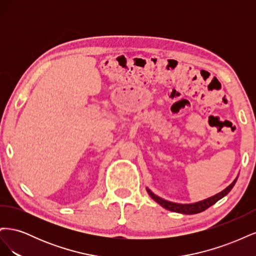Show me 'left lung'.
Segmentation results:
<instances>
[{
	"label": "left lung",
	"mask_w": 256,
	"mask_h": 256,
	"mask_svg": "<svg viewBox=\"0 0 256 256\" xmlns=\"http://www.w3.org/2000/svg\"><path fill=\"white\" fill-rule=\"evenodd\" d=\"M236 180H237V178L228 186V188H226L223 191L218 193V194H216L209 198H206L204 200H200V202L193 203V204H177V203H173V202H168V200H164V198H159L158 196L154 194V193L150 189H147V192H148V194L154 200H156L158 204H160L162 207L168 209V210L184 214H198V212H202L206 210L207 208L212 206L214 203L218 202V200H221L223 196H226L228 193L232 190V188L234 187V184H236Z\"/></svg>",
	"instance_id": "left-lung-1"
}]
</instances>
